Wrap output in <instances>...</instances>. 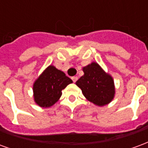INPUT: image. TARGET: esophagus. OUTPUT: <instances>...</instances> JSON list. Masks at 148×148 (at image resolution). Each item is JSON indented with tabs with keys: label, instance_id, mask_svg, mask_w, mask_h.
<instances>
[{
	"label": "esophagus",
	"instance_id": "34e87169",
	"mask_svg": "<svg viewBox=\"0 0 148 148\" xmlns=\"http://www.w3.org/2000/svg\"><path fill=\"white\" fill-rule=\"evenodd\" d=\"M72 80H73V82H76L77 80V76H74V77H72Z\"/></svg>",
	"mask_w": 148,
	"mask_h": 148
}]
</instances>
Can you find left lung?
Masks as SVG:
<instances>
[{
	"label": "left lung",
	"instance_id": "left-lung-1",
	"mask_svg": "<svg viewBox=\"0 0 148 148\" xmlns=\"http://www.w3.org/2000/svg\"><path fill=\"white\" fill-rule=\"evenodd\" d=\"M84 75L76 82L85 97L97 106L108 105L115 95L114 81L97 62L83 67Z\"/></svg>",
	"mask_w": 148,
	"mask_h": 148
}]
</instances>
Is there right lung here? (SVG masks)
<instances>
[{
  "mask_svg": "<svg viewBox=\"0 0 148 148\" xmlns=\"http://www.w3.org/2000/svg\"><path fill=\"white\" fill-rule=\"evenodd\" d=\"M73 82L64 72L49 66L39 75L33 85L34 101L42 108H49L62 96V90Z\"/></svg>",
  "mask_w": 148,
  "mask_h": 148,
  "instance_id": "add662e5",
  "label": "right lung"
}]
</instances>
